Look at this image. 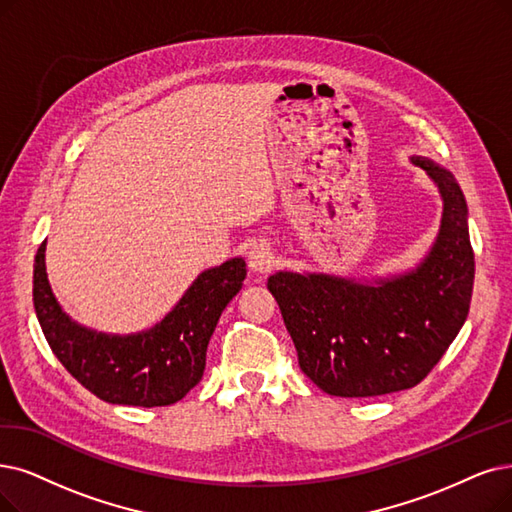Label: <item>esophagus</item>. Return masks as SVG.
I'll return each mask as SVG.
<instances>
[{"label":"esophagus","instance_id":"1","mask_svg":"<svg viewBox=\"0 0 512 512\" xmlns=\"http://www.w3.org/2000/svg\"><path fill=\"white\" fill-rule=\"evenodd\" d=\"M273 250L267 241H256L250 245L248 250V264L250 269L256 273H267L273 267Z\"/></svg>","mask_w":512,"mask_h":512}]
</instances>
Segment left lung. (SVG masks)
Returning a JSON list of instances; mask_svg holds the SVG:
<instances>
[{"label": "left lung", "instance_id": "8db88e82", "mask_svg": "<svg viewBox=\"0 0 512 512\" xmlns=\"http://www.w3.org/2000/svg\"><path fill=\"white\" fill-rule=\"evenodd\" d=\"M443 199L441 229L418 267L361 283L279 271L267 288L294 340L300 370L334 397H378L422 382L466 321L475 254L454 174L412 157Z\"/></svg>", "mask_w": 512, "mask_h": 512}]
</instances>
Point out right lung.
Listing matches in <instances>:
<instances>
[{"instance_id":"right-lung-1","label":"right lung","mask_w":512,"mask_h":512,"mask_svg":"<svg viewBox=\"0 0 512 512\" xmlns=\"http://www.w3.org/2000/svg\"><path fill=\"white\" fill-rule=\"evenodd\" d=\"M243 258L203 271L174 309L147 332L111 336L77 325L56 302L46 275V241L33 267V304L52 353L107 403L159 407L185 397L206 370L214 327L245 279Z\"/></svg>"}]
</instances>
